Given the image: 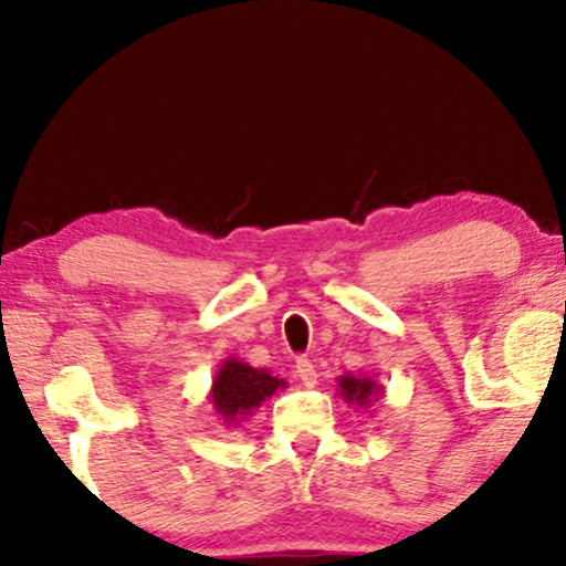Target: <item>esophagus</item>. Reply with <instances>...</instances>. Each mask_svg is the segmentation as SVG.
<instances>
[{
    "label": "esophagus",
    "mask_w": 566,
    "mask_h": 566,
    "mask_svg": "<svg viewBox=\"0 0 566 566\" xmlns=\"http://www.w3.org/2000/svg\"><path fill=\"white\" fill-rule=\"evenodd\" d=\"M296 376L301 378V384H304V386H314L316 384V370L312 366V360L298 358L296 360Z\"/></svg>",
    "instance_id": "1"
}]
</instances>
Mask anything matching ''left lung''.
<instances>
[{"mask_svg": "<svg viewBox=\"0 0 566 566\" xmlns=\"http://www.w3.org/2000/svg\"><path fill=\"white\" fill-rule=\"evenodd\" d=\"M337 394L347 401V405L366 409L384 397V386L378 384L374 376L345 374L337 378Z\"/></svg>", "mask_w": 566, "mask_h": 566, "instance_id": "8db88e82", "label": "left lung"}]
</instances>
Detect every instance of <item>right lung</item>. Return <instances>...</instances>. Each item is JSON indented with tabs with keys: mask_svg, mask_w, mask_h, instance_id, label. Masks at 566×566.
I'll return each mask as SVG.
<instances>
[{
	"mask_svg": "<svg viewBox=\"0 0 566 566\" xmlns=\"http://www.w3.org/2000/svg\"><path fill=\"white\" fill-rule=\"evenodd\" d=\"M277 389H285V381L270 374L268 368H252L244 360L227 358L216 370L208 405L227 428H237Z\"/></svg>",
	"mask_w": 566,
	"mask_h": 566,
	"instance_id": "right-lung-1",
	"label": "right lung"
}]
</instances>
